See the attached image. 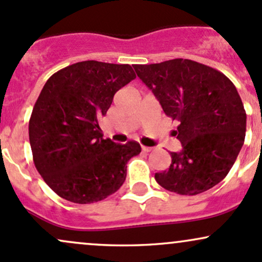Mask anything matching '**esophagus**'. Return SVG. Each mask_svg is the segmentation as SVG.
<instances>
[{
	"instance_id": "esophagus-1",
	"label": "esophagus",
	"mask_w": 262,
	"mask_h": 262,
	"mask_svg": "<svg viewBox=\"0 0 262 262\" xmlns=\"http://www.w3.org/2000/svg\"><path fill=\"white\" fill-rule=\"evenodd\" d=\"M142 151H143V152H151V151H152V147L142 146Z\"/></svg>"
}]
</instances>
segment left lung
Masks as SVG:
<instances>
[{
    "label": "left lung",
    "instance_id": "8db88e82",
    "mask_svg": "<svg viewBox=\"0 0 262 262\" xmlns=\"http://www.w3.org/2000/svg\"><path fill=\"white\" fill-rule=\"evenodd\" d=\"M136 74L179 122L173 131L181 152H170L169 168L156 173L169 192L195 195L222 182L239 155L246 113L235 85L219 70L190 59L136 64Z\"/></svg>",
    "mask_w": 262,
    "mask_h": 262
}]
</instances>
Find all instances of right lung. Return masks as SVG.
Masks as SVG:
<instances>
[{
  "label": "right lung",
  "instance_id": "add662e5",
  "mask_svg": "<svg viewBox=\"0 0 262 262\" xmlns=\"http://www.w3.org/2000/svg\"><path fill=\"white\" fill-rule=\"evenodd\" d=\"M136 78L128 64L85 60L63 68L44 84L29 119L34 166L53 192L78 204L114 194L128 160L141 152L102 139L99 120L117 90Z\"/></svg>",
  "mask_w": 262,
  "mask_h": 262
}]
</instances>
